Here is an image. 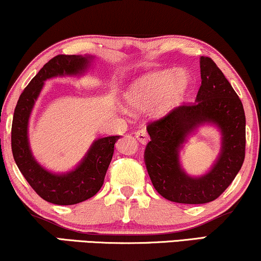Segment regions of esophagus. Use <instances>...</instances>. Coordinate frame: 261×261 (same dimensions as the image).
<instances>
[{
    "mask_svg": "<svg viewBox=\"0 0 261 261\" xmlns=\"http://www.w3.org/2000/svg\"><path fill=\"white\" fill-rule=\"evenodd\" d=\"M135 136H136V138L138 141L141 142L142 144H146L148 142V138H149V136H148L146 128H141V130H137L136 133H135Z\"/></svg>",
    "mask_w": 261,
    "mask_h": 261,
    "instance_id": "obj_1",
    "label": "esophagus"
}]
</instances>
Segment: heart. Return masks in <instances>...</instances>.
Here are the masks:
<instances>
[{
    "label": "heart",
    "mask_w": 261,
    "mask_h": 261,
    "mask_svg": "<svg viewBox=\"0 0 261 261\" xmlns=\"http://www.w3.org/2000/svg\"><path fill=\"white\" fill-rule=\"evenodd\" d=\"M189 88V77L184 71L164 70L137 79L124 92V102L131 111L153 108L164 114L177 106Z\"/></svg>",
    "instance_id": "heart-1"
}]
</instances>
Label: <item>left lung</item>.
I'll list each match as a JSON object with an SVG mask.
<instances>
[{
    "mask_svg": "<svg viewBox=\"0 0 261 261\" xmlns=\"http://www.w3.org/2000/svg\"><path fill=\"white\" fill-rule=\"evenodd\" d=\"M201 87L196 102L184 103L147 125L150 136L144 164L155 190L166 200L200 204L216 200L242 167L246 154V115L242 102L212 59L201 57ZM211 121L223 133L219 161L206 176H187L177 163V149L197 124Z\"/></svg>",
    "mask_w": 261,
    "mask_h": 261,
    "instance_id": "8db88e82",
    "label": "left lung"
}]
</instances>
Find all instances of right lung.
<instances>
[{
  "mask_svg": "<svg viewBox=\"0 0 261 261\" xmlns=\"http://www.w3.org/2000/svg\"><path fill=\"white\" fill-rule=\"evenodd\" d=\"M89 57L57 55L41 68L21 92L12 123V151L16 166L36 193L54 204H75L90 199L101 189L119 136L98 138L82 164L67 174H53L42 169L32 156L28 141L29 117L47 78L82 73Z\"/></svg>",
  "mask_w": 261,
  "mask_h": 261,
  "instance_id": "add662e5",
  "label": "right lung"
}]
</instances>
